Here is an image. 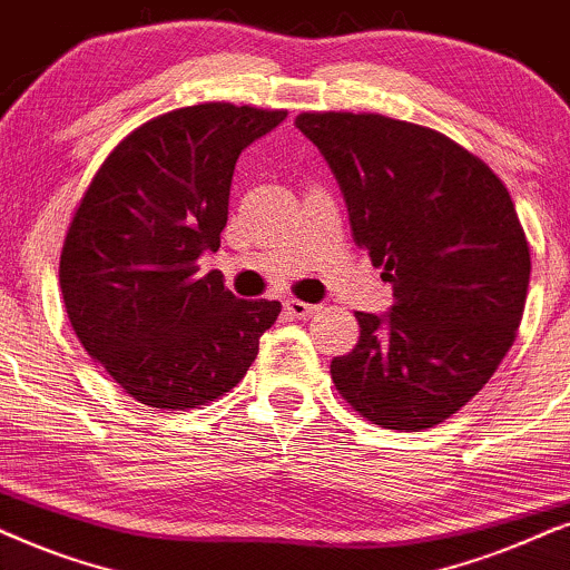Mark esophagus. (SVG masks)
Masks as SVG:
<instances>
[{
	"mask_svg": "<svg viewBox=\"0 0 570 570\" xmlns=\"http://www.w3.org/2000/svg\"><path fill=\"white\" fill-rule=\"evenodd\" d=\"M284 309H286V315H289V318L305 321L315 313V309H318V305H307V302H302V299H286Z\"/></svg>",
	"mask_w": 570,
	"mask_h": 570,
	"instance_id": "esophagus-1",
	"label": "esophagus"
}]
</instances>
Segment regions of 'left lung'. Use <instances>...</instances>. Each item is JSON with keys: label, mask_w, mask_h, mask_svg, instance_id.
<instances>
[{"label": "left lung", "mask_w": 570, "mask_h": 570, "mask_svg": "<svg viewBox=\"0 0 570 570\" xmlns=\"http://www.w3.org/2000/svg\"><path fill=\"white\" fill-rule=\"evenodd\" d=\"M294 126L334 173L355 244L394 305L355 313L360 338L331 360L357 413L421 431L458 413L513 344L531 257L505 184L431 128L384 115L302 112Z\"/></svg>", "instance_id": "left-lung-1"}]
</instances>
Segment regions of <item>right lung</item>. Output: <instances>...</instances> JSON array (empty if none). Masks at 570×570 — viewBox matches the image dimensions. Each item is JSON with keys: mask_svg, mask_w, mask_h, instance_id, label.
<instances>
[{"mask_svg": "<svg viewBox=\"0 0 570 570\" xmlns=\"http://www.w3.org/2000/svg\"><path fill=\"white\" fill-rule=\"evenodd\" d=\"M284 110L194 105L126 136L70 223L60 289L83 350L149 407L218 400L255 363L281 302L236 299L199 257L220 247L236 160Z\"/></svg>", "mask_w": 570, "mask_h": 570, "instance_id": "add662e5", "label": "right lung"}]
</instances>
